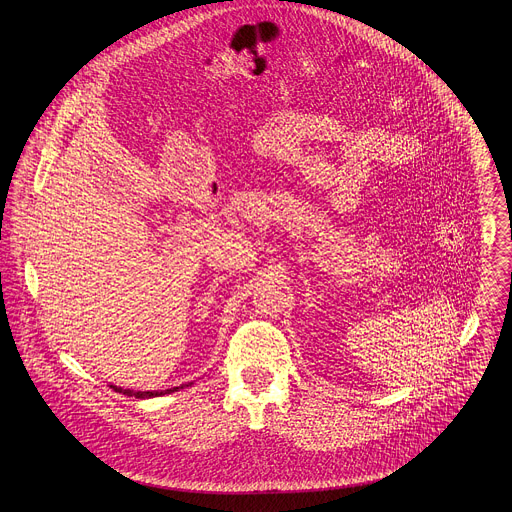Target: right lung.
<instances>
[{
  "label": "right lung",
  "mask_w": 512,
  "mask_h": 512,
  "mask_svg": "<svg viewBox=\"0 0 512 512\" xmlns=\"http://www.w3.org/2000/svg\"><path fill=\"white\" fill-rule=\"evenodd\" d=\"M115 389V387H113ZM178 387H174V389H168V391H164V393H174ZM115 391H123V395H129V397H137V399H143V397H158V395H164V393H160V391H129V389H115Z\"/></svg>",
  "instance_id": "add662e5"
}]
</instances>
